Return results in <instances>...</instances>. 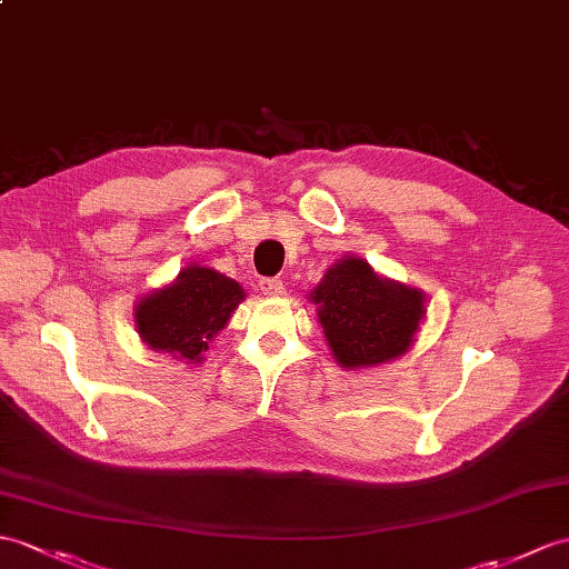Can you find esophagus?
I'll return each mask as SVG.
<instances>
[{
	"label": "esophagus",
	"instance_id": "esophagus-1",
	"mask_svg": "<svg viewBox=\"0 0 569 569\" xmlns=\"http://www.w3.org/2000/svg\"><path fill=\"white\" fill-rule=\"evenodd\" d=\"M259 288L267 298H281L283 296V281H279V279H261Z\"/></svg>",
	"mask_w": 569,
	"mask_h": 569
}]
</instances>
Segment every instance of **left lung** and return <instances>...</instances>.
I'll return each mask as SVG.
<instances>
[{
    "label": "left lung",
    "instance_id": "1",
    "mask_svg": "<svg viewBox=\"0 0 569 569\" xmlns=\"http://www.w3.org/2000/svg\"><path fill=\"white\" fill-rule=\"evenodd\" d=\"M327 347L345 371L400 359L415 347L427 296L380 276L361 257L335 261L310 290Z\"/></svg>",
    "mask_w": 569,
    "mask_h": 569
}]
</instances>
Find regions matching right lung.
Segmentation results:
<instances>
[{
    "mask_svg": "<svg viewBox=\"0 0 569 569\" xmlns=\"http://www.w3.org/2000/svg\"><path fill=\"white\" fill-rule=\"evenodd\" d=\"M247 298L244 288L228 276L191 263L171 283L142 296L133 322L142 345L169 353L187 366L203 363V356Z\"/></svg>",
    "mask_w": 569,
    "mask_h": 569,
    "instance_id": "add662e5",
    "label": "right lung"
}]
</instances>
